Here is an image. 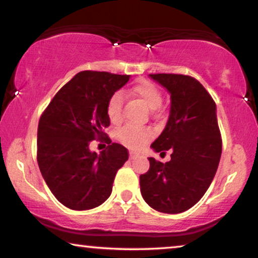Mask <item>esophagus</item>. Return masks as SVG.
<instances>
[{
    "label": "esophagus",
    "mask_w": 258,
    "mask_h": 258,
    "mask_svg": "<svg viewBox=\"0 0 258 258\" xmlns=\"http://www.w3.org/2000/svg\"><path fill=\"white\" fill-rule=\"evenodd\" d=\"M139 158V154L136 153V152H130V159L131 160H134V159Z\"/></svg>",
    "instance_id": "34e87169"
}]
</instances>
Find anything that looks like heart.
Instances as JSON below:
<instances>
[{"label": "heart", "mask_w": 258, "mask_h": 258, "mask_svg": "<svg viewBox=\"0 0 258 258\" xmlns=\"http://www.w3.org/2000/svg\"><path fill=\"white\" fill-rule=\"evenodd\" d=\"M131 96L139 99L145 106L155 110L162 103L161 90L154 83L141 79L130 90ZM106 113L112 122H119L122 119L121 96L119 93L112 94L106 105ZM118 138L122 144L130 148H139L146 144L151 138V132L146 128L126 126L118 132Z\"/></svg>", "instance_id": "heart-1"}]
</instances>
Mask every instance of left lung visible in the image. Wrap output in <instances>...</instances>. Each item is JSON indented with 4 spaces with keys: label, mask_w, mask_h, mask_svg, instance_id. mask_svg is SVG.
Segmentation results:
<instances>
[{
    "label": "left lung",
    "mask_w": 258,
    "mask_h": 258,
    "mask_svg": "<svg viewBox=\"0 0 258 258\" xmlns=\"http://www.w3.org/2000/svg\"><path fill=\"white\" fill-rule=\"evenodd\" d=\"M170 93L167 125L151 145L155 152L172 151L166 164L148 158L140 175L144 200L160 213L179 214L200 201L215 176L222 139L216 105L198 79L187 75L151 74Z\"/></svg>",
    "instance_id": "8db88e82"
}]
</instances>
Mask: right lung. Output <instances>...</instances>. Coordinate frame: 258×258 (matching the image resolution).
Instances as JSON below:
<instances>
[{"instance_id":"1","label":"right lung","mask_w":258,"mask_h":258,"mask_svg":"<svg viewBox=\"0 0 258 258\" xmlns=\"http://www.w3.org/2000/svg\"><path fill=\"white\" fill-rule=\"evenodd\" d=\"M130 76L82 71L68 82L39 118L37 162L46 184L61 205L74 210L96 208L111 195L115 174L128 151L111 143L106 105ZM109 143L100 155L90 152L92 140Z\"/></svg>"}]
</instances>
